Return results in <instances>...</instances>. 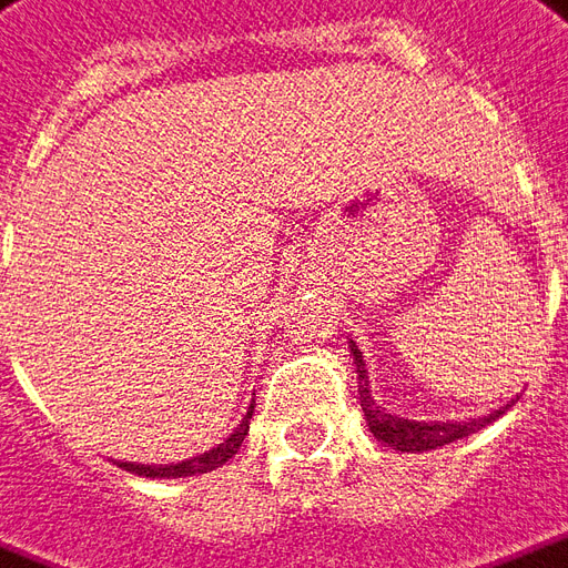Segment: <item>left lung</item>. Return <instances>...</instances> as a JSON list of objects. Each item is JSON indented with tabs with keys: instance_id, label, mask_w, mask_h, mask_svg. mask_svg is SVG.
<instances>
[{
	"instance_id": "left-lung-1",
	"label": "left lung",
	"mask_w": 568,
	"mask_h": 568,
	"mask_svg": "<svg viewBox=\"0 0 568 568\" xmlns=\"http://www.w3.org/2000/svg\"><path fill=\"white\" fill-rule=\"evenodd\" d=\"M351 354H354V363H357V381H359V405H363V415H366V424H369V433L378 442H384L387 448L403 450V454H420V450L442 448V445H450L457 438L471 436L475 429L494 424L496 417L505 415V408H496L490 415L484 417H469V420H433V424H424V420H405V417L387 415L369 393V369L363 363V351L357 347V342H351Z\"/></svg>"
}]
</instances>
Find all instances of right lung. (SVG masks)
<instances>
[{"mask_svg": "<svg viewBox=\"0 0 568 568\" xmlns=\"http://www.w3.org/2000/svg\"><path fill=\"white\" fill-rule=\"evenodd\" d=\"M251 415H254V405L247 408V415L242 417V424L235 426L230 438H223L217 448L205 450L193 459H181V463H172V466H144V463H118L120 469L132 471V475H144V478H187V475H202V471H211L223 466L226 459L233 457L235 450L242 448L244 436H247V424H251Z\"/></svg>", "mask_w": 568, "mask_h": 568, "instance_id": "1", "label": "right lung"}]
</instances>
